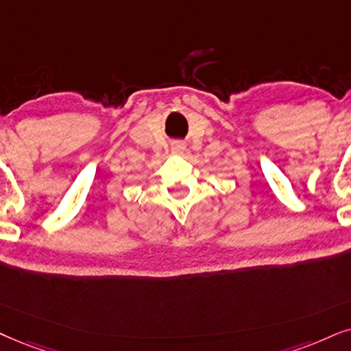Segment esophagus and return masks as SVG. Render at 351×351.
<instances>
[{
  "mask_svg": "<svg viewBox=\"0 0 351 351\" xmlns=\"http://www.w3.org/2000/svg\"><path fill=\"white\" fill-rule=\"evenodd\" d=\"M184 149H186V145H184V143H181V141H176V143L171 144V152L173 154H178V155L183 154Z\"/></svg>",
  "mask_w": 351,
  "mask_h": 351,
  "instance_id": "1",
  "label": "esophagus"
}]
</instances>
